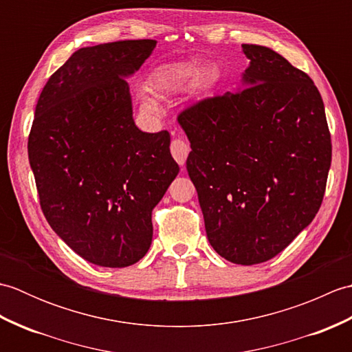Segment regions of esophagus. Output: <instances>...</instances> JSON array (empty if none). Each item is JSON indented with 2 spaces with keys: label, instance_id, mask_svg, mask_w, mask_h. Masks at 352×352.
I'll use <instances>...</instances> for the list:
<instances>
[{
  "label": "esophagus",
  "instance_id": "1",
  "mask_svg": "<svg viewBox=\"0 0 352 352\" xmlns=\"http://www.w3.org/2000/svg\"><path fill=\"white\" fill-rule=\"evenodd\" d=\"M189 151H190V148L184 140H182V139L172 140L170 153H172V157H174L180 166H184L186 159H188V155H189Z\"/></svg>",
  "mask_w": 352,
  "mask_h": 352
}]
</instances>
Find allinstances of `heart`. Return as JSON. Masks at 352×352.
<instances>
[{
  "instance_id": "obj_1",
  "label": "heart",
  "mask_w": 352,
  "mask_h": 352,
  "mask_svg": "<svg viewBox=\"0 0 352 352\" xmlns=\"http://www.w3.org/2000/svg\"><path fill=\"white\" fill-rule=\"evenodd\" d=\"M197 77L201 83L212 85L216 80V74L212 69H203L199 72V63L193 60L174 62L155 68L148 80V87L155 95H174L184 91ZM140 102L142 109L148 113H155L159 110L157 102L148 94H142Z\"/></svg>"
}]
</instances>
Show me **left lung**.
<instances>
[{
	"instance_id": "obj_1",
	"label": "left lung",
	"mask_w": 352,
	"mask_h": 352,
	"mask_svg": "<svg viewBox=\"0 0 352 352\" xmlns=\"http://www.w3.org/2000/svg\"><path fill=\"white\" fill-rule=\"evenodd\" d=\"M242 51L250 60L242 87L186 109L178 124L190 142L186 168L208 242L250 266L275 257L316 216L331 138L307 74L267 47Z\"/></svg>"
}]
</instances>
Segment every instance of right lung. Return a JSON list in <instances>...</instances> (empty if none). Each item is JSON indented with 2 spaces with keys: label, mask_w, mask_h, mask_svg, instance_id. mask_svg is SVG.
<instances>
[{
  "label": "right lung",
  "mask_w": 352,
  "mask_h": 352,
  "mask_svg": "<svg viewBox=\"0 0 352 352\" xmlns=\"http://www.w3.org/2000/svg\"><path fill=\"white\" fill-rule=\"evenodd\" d=\"M151 39L80 48L45 85L28 136L42 212L89 263L134 265L153 242L151 212L177 177L168 131H140L126 78Z\"/></svg>",
  "instance_id": "add662e5"
}]
</instances>
